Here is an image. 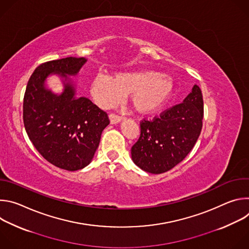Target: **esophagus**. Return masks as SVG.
Segmentation results:
<instances>
[{"instance_id":"obj_1","label":"esophagus","mask_w":249,"mask_h":249,"mask_svg":"<svg viewBox=\"0 0 249 249\" xmlns=\"http://www.w3.org/2000/svg\"><path fill=\"white\" fill-rule=\"evenodd\" d=\"M109 119H110V123L111 124H116V123L120 122L121 120H123V116L117 115L115 113H110L109 114Z\"/></svg>"}]
</instances>
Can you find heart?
Returning a JSON list of instances; mask_svg holds the SVG:
<instances>
[{
	"label": "heart",
	"instance_id": "heart-1",
	"mask_svg": "<svg viewBox=\"0 0 249 249\" xmlns=\"http://www.w3.org/2000/svg\"><path fill=\"white\" fill-rule=\"evenodd\" d=\"M172 91L171 80L154 71L119 73L113 79L97 74L90 84L92 97L103 107H109L129 93L133 107L142 113H151L161 108Z\"/></svg>",
	"mask_w": 249,
	"mask_h": 249
}]
</instances>
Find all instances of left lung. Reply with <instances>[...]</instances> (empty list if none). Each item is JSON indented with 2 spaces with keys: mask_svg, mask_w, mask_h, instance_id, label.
Wrapping results in <instances>:
<instances>
[{
  "mask_svg": "<svg viewBox=\"0 0 249 249\" xmlns=\"http://www.w3.org/2000/svg\"><path fill=\"white\" fill-rule=\"evenodd\" d=\"M203 116V95L195 85L183 102L173 105L152 120L140 122L141 134L131 149L133 161L154 174L173 168L196 144Z\"/></svg>",
  "mask_w": 249,
  "mask_h": 249,
  "instance_id": "left-lung-1",
  "label": "left lung"
}]
</instances>
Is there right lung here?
<instances>
[{
	"label": "right lung",
	"mask_w": 249,
	"mask_h": 249,
	"mask_svg": "<svg viewBox=\"0 0 249 249\" xmlns=\"http://www.w3.org/2000/svg\"><path fill=\"white\" fill-rule=\"evenodd\" d=\"M85 58L67 57L40 64L30 76L23 97V124L38 153L53 165L75 171L87 166L98 148L107 113L88 97L75 95L67 76L77 75ZM65 78V89L54 95L45 88L50 74Z\"/></svg>",
	"instance_id": "add662e5"
}]
</instances>
